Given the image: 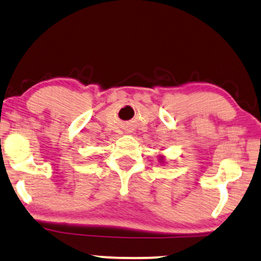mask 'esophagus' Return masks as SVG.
<instances>
[{"mask_svg":"<svg viewBox=\"0 0 261 261\" xmlns=\"http://www.w3.org/2000/svg\"><path fill=\"white\" fill-rule=\"evenodd\" d=\"M133 132H134L133 128H128L127 129V133H133Z\"/></svg>","mask_w":261,"mask_h":261,"instance_id":"esophagus-1","label":"esophagus"}]
</instances>
